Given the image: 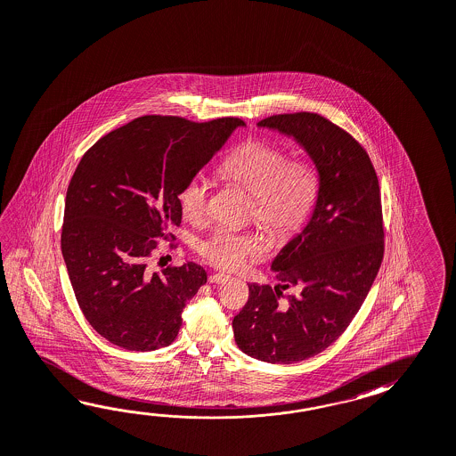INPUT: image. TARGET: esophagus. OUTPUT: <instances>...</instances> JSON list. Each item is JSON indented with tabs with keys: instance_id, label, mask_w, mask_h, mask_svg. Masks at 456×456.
<instances>
[{
	"instance_id": "esophagus-1",
	"label": "esophagus",
	"mask_w": 456,
	"mask_h": 456,
	"mask_svg": "<svg viewBox=\"0 0 456 456\" xmlns=\"http://www.w3.org/2000/svg\"><path fill=\"white\" fill-rule=\"evenodd\" d=\"M225 280H229L227 273H211L209 275V283H223Z\"/></svg>"
}]
</instances>
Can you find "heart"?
Here are the masks:
<instances>
[{
	"label": "heart",
	"mask_w": 456,
	"mask_h": 456,
	"mask_svg": "<svg viewBox=\"0 0 456 456\" xmlns=\"http://www.w3.org/2000/svg\"><path fill=\"white\" fill-rule=\"evenodd\" d=\"M224 178L252 196V214L264 231L289 235L310 214L318 194V173L303 159H289L285 150L265 142H247L219 167ZM179 208L191 223L208 214L209 186L200 176L189 179L179 191ZM200 256L216 267L235 268L260 254L256 239L219 229L200 245Z\"/></svg>",
	"instance_id": "b5f03b06"
}]
</instances>
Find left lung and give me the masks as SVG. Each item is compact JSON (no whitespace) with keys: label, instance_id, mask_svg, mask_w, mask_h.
Returning <instances> with one entry per match:
<instances>
[{"label":"left lung","instance_id":"left-lung-1","mask_svg":"<svg viewBox=\"0 0 456 456\" xmlns=\"http://www.w3.org/2000/svg\"><path fill=\"white\" fill-rule=\"evenodd\" d=\"M258 126L293 138L306 151L318 173V194L310 221L272 262L277 285H248L233 338L250 357L293 364L345 333L378 277L384 256L380 189L366 150L322 115H273ZM283 289L294 293L285 297Z\"/></svg>","mask_w":456,"mask_h":456}]
</instances>
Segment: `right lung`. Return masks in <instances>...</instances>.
Masks as SVG:
<instances>
[{"label": "right lung", "mask_w": 456, "mask_h": 456, "mask_svg": "<svg viewBox=\"0 0 456 456\" xmlns=\"http://www.w3.org/2000/svg\"><path fill=\"white\" fill-rule=\"evenodd\" d=\"M240 118L194 123L145 115L82 156L67 188L61 248L90 326L128 351H155L178 336L181 313L206 270H148L156 237L181 224L179 191L208 165Z\"/></svg>", "instance_id": "1"}]
</instances>
